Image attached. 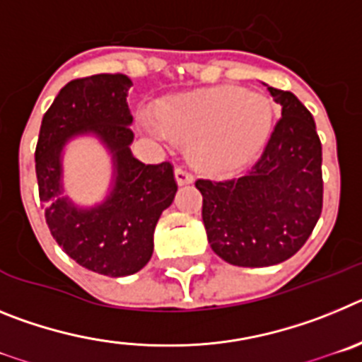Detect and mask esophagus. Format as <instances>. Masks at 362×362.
Instances as JSON below:
<instances>
[{
  "mask_svg": "<svg viewBox=\"0 0 362 362\" xmlns=\"http://www.w3.org/2000/svg\"><path fill=\"white\" fill-rule=\"evenodd\" d=\"M175 181H177V185H190L192 181H194V177H192L190 172L181 168V166H177V168H175Z\"/></svg>",
  "mask_w": 362,
  "mask_h": 362,
  "instance_id": "34e87169",
  "label": "esophagus"
}]
</instances>
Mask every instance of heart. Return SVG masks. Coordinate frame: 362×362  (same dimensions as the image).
I'll return each instance as SVG.
<instances>
[{
	"mask_svg": "<svg viewBox=\"0 0 362 362\" xmlns=\"http://www.w3.org/2000/svg\"><path fill=\"white\" fill-rule=\"evenodd\" d=\"M141 123L153 136L192 145L196 166L226 174L263 148L272 129V105L259 92L217 86L170 99L161 105L158 117H143Z\"/></svg>",
	"mask_w": 362,
	"mask_h": 362,
	"instance_id": "1",
	"label": "heart"
}]
</instances>
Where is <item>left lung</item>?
<instances>
[{
  "instance_id": "8db88e82",
  "label": "left lung",
  "mask_w": 362,
  "mask_h": 362,
  "mask_svg": "<svg viewBox=\"0 0 362 362\" xmlns=\"http://www.w3.org/2000/svg\"><path fill=\"white\" fill-rule=\"evenodd\" d=\"M261 158L241 177L197 179L212 250L235 267H272L300 250L322 210V148L315 121L292 92Z\"/></svg>"
}]
</instances>
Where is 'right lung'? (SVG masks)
Instances as JSON below:
<instances>
[{
    "label": "right lung",
    "mask_w": 362,
    "mask_h": 362,
    "mask_svg": "<svg viewBox=\"0 0 362 362\" xmlns=\"http://www.w3.org/2000/svg\"><path fill=\"white\" fill-rule=\"evenodd\" d=\"M130 86L124 74L66 83L45 112L36 146L40 201L52 238L76 263L108 277L132 276L148 263L159 216L177 192L170 163L145 165L130 152ZM79 133L99 136L115 163L111 194L92 209H79L62 196L61 153Z\"/></svg>",
    "instance_id": "obj_1"
}]
</instances>
